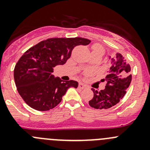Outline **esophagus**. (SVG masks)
Returning <instances> with one entry per match:
<instances>
[{"mask_svg":"<svg viewBox=\"0 0 150 150\" xmlns=\"http://www.w3.org/2000/svg\"><path fill=\"white\" fill-rule=\"evenodd\" d=\"M78 88L81 89H84V88H86V86L83 83H79V85H78Z\"/></svg>","mask_w":150,"mask_h":150,"instance_id":"obj_1","label":"esophagus"}]
</instances>
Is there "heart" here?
<instances>
[{
  "label": "heart",
  "instance_id": "b5f03b06",
  "mask_svg": "<svg viewBox=\"0 0 150 150\" xmlns=\"http://www.w3.org/2000/svg\"><path fill=\"white\" fill-rule=\"evenodd\" d=\"M92 48V53H100V54H104V48L101 46L100 44H98V43H96V44H93L91 47ZM89 74L88 72H85V75H88Z\"/></svg>",
  "mask_w": 150,
  "mask_h": 150
}]
</instances>
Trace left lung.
<instances>
[{
	"instance_id": "8db88e82",
	"label": "left lung",
	"mask_w": 150,
	"mask_h": 150,
	"mask_svg": "<svg viewBox=\"0 0 150 150\" xmlns=\"http://www.w3.org/2000/svg\"><path fill=\"white\" fill-rule=\"evenodd\" d=\"M110 69L105 79L102 80L107 83L105 88L100 91L91 88L93 97L89 101L91 107L99 110L109 109L118 103L126 93L132 75L131 66L121 54L117 53L112 59Z\"/></svg>"
}]
</instances>
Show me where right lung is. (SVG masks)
<instances>
[{"label": "right lung", "mask_w": 150, "mask_h": 150, "mask_svg": "<svg viewBox=\"0 0 150 150\" xmlns=\"http://www.w3.org/2000/svg\"><path fill=\"white\" fill-rule=\"evenodd\" d=\"M90 42L83 38H54L25 51L13 70L16 88L25 103L38 111H48L61 102L69 87L76 88L77 81L54 78V68L65 64L75 46Z\"/></svg>", "instance_id": "1"}]
</instances>
